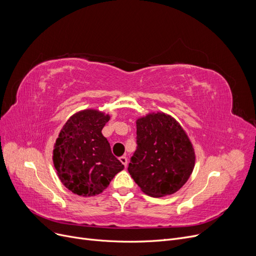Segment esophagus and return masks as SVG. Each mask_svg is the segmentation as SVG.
<instances>
[{
	"mask_svg": "<svg viewBox=\"0 0 256 256\" xmlns=\"http://www.w3.org/2000/svg\"><path fill=\"white\" fill-rule=\"evenodd\" d=\"M120 162L124 164V166H125V168L127 166V164H128V160H127V157H126V156H122V157H120Z\"/></svg>",
	"mask_w": 256,
	"mask_h": 256,
	"instance_id": "obj_1",
	"label": "esophagus"
}]
</instances>
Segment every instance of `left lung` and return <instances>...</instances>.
Instances as JSON below:
<instances>
[{"mask_svg": "<svg viewBox=\"0 0 256 256\" xmlns=\"http://www.w3.org/2000/svg\"><path fill=\"white\" fill-rule=\"evenodd\" d=\"M136 142L128 172L146 194L164 197L186 184L196 155L178 120L162 112L138 118Z\"/></svg>", "mask_w": 256, "mask_h": 256, "instance_id": "8db88e82", "label": "left lung"}]
</instances>
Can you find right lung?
Returning a JSON list of instances; mask_svg holds the SVG:
<instances>
[{
    "mask_svg": "<svg viewBox=\"0 0 256 256\" xmlns=\"http://www.w3.org/2000/svg\"><path fill=\"white\" fill-rule=\"evenodd\" d=\"M110 116L98 109L72 114L60 130L53 162L62 184L82 197L101 194L124 164L112 153L102 129Z\"/></svg>",
    "mask_w": 256,
    "mask_h": 256,
    "instance_id": "right-lung-1",
    "label": "right lung"
}]
</instances>
